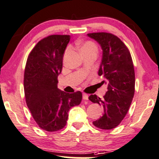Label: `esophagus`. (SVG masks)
<instances>
[{
	"label": "esophagus",
	"mask_w": 159,
	"mask_h": 159,
	"mask_svg": "<svg viewBox=\"0 0 159 159\" xmlns=\"http://www.w3.org/2000/svg\"><path fill=\"white\" fill-rule=\"evenodd\" d=\"M82 98H83L84 100H88V95L87 93H84L82 94Z\"/></svg>",
	"instance_id": "esophagus-1"
}]
</instances>
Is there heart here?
Returning <instances> with one entry per match:
<instances>
[{
	"label": "heart",
	"mask_w": 159,
	"mask_h": 159,
	"mask_svg": "<svg viewBox=\"0 0 159 159\" xmlns=\"http://www.w3.org/2000/svg\"><path fill=\"white\" fill-rule=\"evenodd\" d=\"M81 52H88V51H96L97 52V46H96V44L93 42H90V41H88V42H86L81 47ZM69 51V49H66V52H67Z\"/></svg>",
	"instance_id": "b5f03b06"
}]
</instances>
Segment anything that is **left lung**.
I'll list each match as a JSON object with an SVG mask.
<instances>
[{
	"mask_svg": "<svg viewBox=\"0 0 159 159\" xmlns=\"http://www.w3.org/2000/svg\"><path fill=\"white\" fill-rule=\"evenodd\" d=\"M88 36L96 40L103 50L98 75L104 76L102 83L107 84L103 98L90 95L89 100L104 108V114L93 125L110 130L123 120L132 102L135 91V73L131 53L118 37L105 32L92 33Z\"/></svg>",
	"mask_w": 159,
	"mask_h": 159,
	"instance_id": "1",
	"label": "left lung"
}]
</instances>
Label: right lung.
<instances>
[{
  "mask_svg": "<svg viewBox=\"0 0 159 159\" xmlns=\"http://www.w3.org/2000/svg\"><path fill=\"white\" fill-rule=\"evenodd\" d=\"M69 35H51L37 43L27 59L24 91L27 106L39 128L52 132L66 125L68 112L81 103L80 91L65 93L57 88L63 53Z\"/></svg>",
  "mask_w": 159,
  "mask_h": 159,
  "instance_id": "obj_1",
  "label": "right lung"
}]
</instances>
